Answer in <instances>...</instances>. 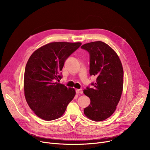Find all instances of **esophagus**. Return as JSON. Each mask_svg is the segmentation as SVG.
Returning a JSON list of instances; mask_svg holds the SVG:
<instances>
[{"mask_svg":"<svg viewBox=\"0 0 150 150\" xmlns=\"http://www.w3.org/2000/svg\"><path fill=\"white\" fill-rule=\"evenodd\" d=\"M76 92L78 93V94H82L83 93V90L82 89H76Z\"/></svg>","mask_w":150,"mask_h":150,"instance_id":"obj_1","label":"esophagus"}]
</instances>
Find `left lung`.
Instances as JSON below:
<instances>
[{
	"label": "left lung",
	"mask_w": 150,
	"mask_h": 150,
	"mask_svg": "<svg viewBox=\"0 0 150 150\" xmlns=\"http://www.w3.org/2000/svg\"><path fill=\"white\" fill-rule=\"evenodd\" d=\"M81 48L90 54L91 75L96 76L93 88L88 87L83 93L90 100V105L84 109L89 119L100 122L115 112L120 100L123 87V70L117 53L102 41L85 44Z\"/></svg>",
	"instance_id": "left-lung-1"
}]
</instances>
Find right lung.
Returning <instances> with one entry per match:
<instances>
[{
	"mask_svg": "<svg viewBox=\"0 0 150 150\" xmlns=\"http://www.w3.org/2000/svg\"><path fill=\"white\" fill-rule=\"evenodd\" d=\"M81 42H53L36 50L26 64L23 89L27 103L34 113L47 121L57 119L74 98V88L56 81L66 59Z\"/></svg>",
	"mask_w": 150,
	"mask_h": 150,
	"instance_id": "1",
	"label": "right lung"
}]
</instances>
